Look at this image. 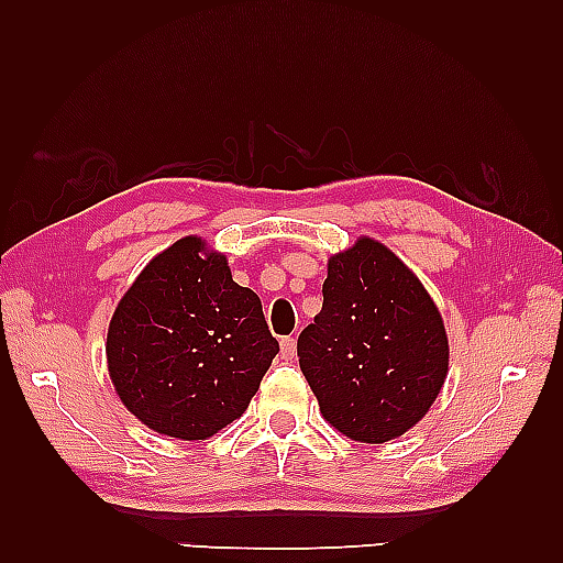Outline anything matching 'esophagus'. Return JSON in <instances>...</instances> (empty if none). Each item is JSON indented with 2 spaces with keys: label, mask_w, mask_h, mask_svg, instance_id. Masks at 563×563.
Returning <instances> with one entry per match:
<instances>
[{
  "label": "esophagus",
  "mask_w": 563,
  "mask_h": 563,
  "mask_svg": "<svg viewBox=\"0 0 563 563\" xmlns=\"http://www.w3.org/2000/svg\"><path fill=\"white\" fill-rule=\"evenodd\" d=\"M295 353H297V341H295L292 336L280 339V355H283V361H292Z\"/></svg>",
  "instance_id": "obj_1"
}]
</instances>
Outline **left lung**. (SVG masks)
Returning a JSON list of instances; mask_svg holds the SVG:
<instances>
[{
	"mask_svg": "<svg viewBox=\"0 0 563 563\" xmlns=\"http://www.w3.org/2000/svg\"><path fill=\"white\" fill-rule=\"evenodd\" d=\"M324 305L300 339L321 416L379 445L428 413L448 377V336L421 280L375 239L329 258Z\"/></svg>",
	"mask_w": 563,
	"mask_h": 563,
	"instance_id": "1",
	"label": "left lung"
}]
</instances>
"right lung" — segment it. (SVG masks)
Instances as JSON below:
<instances>
[{
	"mask_svg": "<svg viewBox=\"0 0 563 563\" xmlns=\"http://www.w3.org/2000/svg\"><path fill=\"white\" fill-rule=\"evenodd\" d=\"M280 345L254 290L200 236L178 239L118 302L106 357L118 397L157 433L206 440L246 411Z\"/></svg>",
	"mask_w": 563,
	"mask_h": 563,
	"instance_id": "obj_1",
	"label": "right lung"
}]
</instances>
